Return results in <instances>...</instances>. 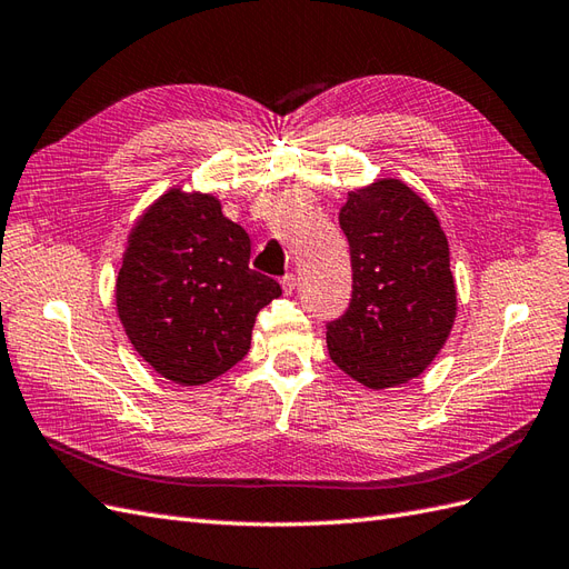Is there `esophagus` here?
<instances>
[{"mask_svg":"<svg viewBox=\"0 0 569 569\" xmlns=\"http://www.w3.org/2000/svg\"><path fill=\"white\" fill-rule=\"evenodd\" d=\"M281 288H283L286 296L293 293V290H296V276L293 273H286L283 279H281Z\"/></svg>","mask_w":569,"mask_h":569,"instance_id":"obj_1","label":"esophagus"}]
</instances>
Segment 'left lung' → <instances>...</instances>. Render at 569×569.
Here are the masks:
<instances>
[{
  "label": "left lung",
  "mask_w": 569,
  "mask_h": 569,
  "mask_svg": "<svg viewBox=\"0 0 569 569\" xmlns=\"http://www.w3.org/2000/svg\"><path fill=\"white\" fill-rule=\"evenodd\" d=\"M353 290L327 322L329 358L370 389L403 385L445 346L457 315L449 244L428 203L401 180L356 189L339 213Z\"/></svg>",
  "instance_id": "1"
}]
</instances>
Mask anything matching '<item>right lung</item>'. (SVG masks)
Masks as SVG:
<instances>
[{
	"mask_svg": "<svg viewBox=\"0 0 569 569\" xmlns=\"http://www.w3.org/2000/svg\"><path fill=\"white\" fill-rule=\"evenodd\" d=\"M250 236L211 194L170 189L129 236L118 312L129 341L172 382L203 385L240 362L261 308L281 296L250 269Z\"/></svg>",
	"mask_w": 569,
	"mask_h": 569,
	"instance_id": "obj_1",
	"label": "right lung"
}]
</instances>
